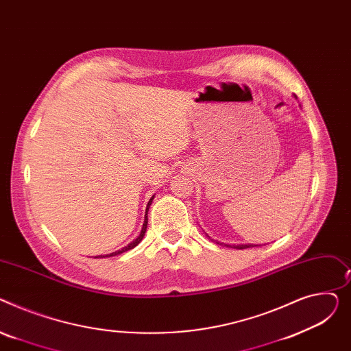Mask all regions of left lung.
<instances>
[{"mask_svg":"<svg viewBox=\"0 0 351 351\" xmlns=\"http://www.w3.org/2000/svg\"><path fill=\"white\" fill-rule=\"evenodd\" d=\"M231 246V245H230ZM252 246H258V245H235L237 250H245V248H252ZM261 246V245H259ZM232 248V246H231Z\"/></svg>","mask_w":351,"mask_h":351,"instance_id":"8db88e82","label":"left lung"}]
</instances>
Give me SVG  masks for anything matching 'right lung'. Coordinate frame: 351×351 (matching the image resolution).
I'll list each match as a JSON object with an SVG mask.
<instances>
[{
  "mask_svg": "<svg viewBox=\"0 0 351 351\" xmlns=\"http://www.w3.org/2000/svg\"><path fill=\"white\" fill-rule=\"evenodd\" d=\"M153 198L154 197H152L150 198V201H149V204H147V210H146V213L149 211V207L152 205V201H153ZM147 214H146V217H144V222H143V228H141V232H140V235L133 241V242H130L128 246H125V248L123 250H120V251H116V252H113V254H110V255H106V256H114V255H119V254H123V252H126V251H129V250H133L134 246L137 245V243H140V241L143 239V237H144V234H146V228H147Z\"/></svg>",
  "mask_w": 351,
  "mask_h": 351,
  "instance_id": "right-lung-1",
  "label": "right lung"
}]
</instances>
